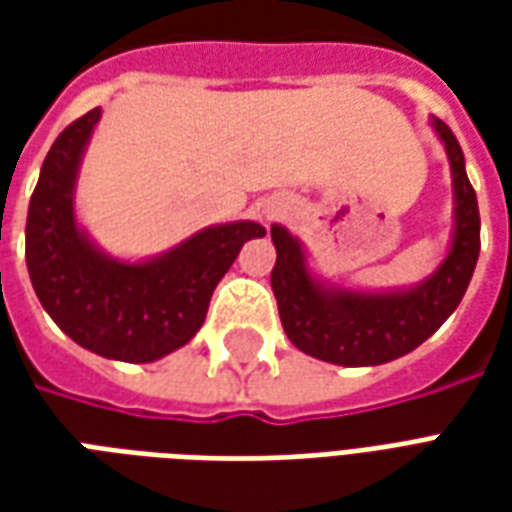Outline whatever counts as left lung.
I'll list each match as a JSON object with an SVG mask.
<instances>
[{"mask_svg":"<svg viewBox=\"0 0 512 512\" xmlns=\"http://www.w3.org/2000/svg\"><path fill=\"white\" fill-rule=\"evenodd\" d=\"M433 128L450 156L455 235L450 255L422 285L395 293L323 288L307 271L299 241L285 227H271L277 246L271 290L285 334L304 354L343 367L384 365L425 343L461 304L480 255V211L458 139L436 117Z\"/></svg>","mask_w":512,"mask_h":512,"instance_id":"obj_1","label":"left lung"}]
</instances>
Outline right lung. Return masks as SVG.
Segmentation results:
<instances>
[{
	"mask_svg": "<svg viewBox=\"0 0 512 512\" xmlns=\"http://www.w3.org/2000/svg\"><path fill=\"white\" fill-rule=\"evenodd\" d=\"M101 109L65 128L40 167L27 213V268L43 310L87 351L117 362H156L200 332L213 288L257 222L205 227L167 255L120 263L95 249L73 216L79 161Z\"/></svg>",
	"mask_w": 512,
	"mask_h": 512,
	"instance_id": "1",
	"label": "right lung"
}]
</instances>
